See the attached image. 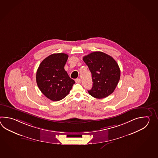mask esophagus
I'll list each match as a JSON object with an SVG mask.
<instances>
[{
  "instance_id": "obj_1",
  "label": "esophagus",
  "mask_w": 158,
  "mask_h": 158,
  "mask_svg": "<svg viewBox=\"0 0 158 158\" xmlns=\"http://www.w3.org/2000/svg\"><path fill=\"white\" fill-rule=\"evenodd\" d=\"M75 82H76V83H81V80L80 78H77V79L75 80Z\"/></svg>"
}]
</instances>
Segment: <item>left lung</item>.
I'll return each mask as SVG.
<instances>
[{
	"label": "left lung",
	"instance_id": "1",
	"mask_svg": "<svg viewBox=\"0 0 158 158\" xmlns=\"http://www.w3.org/2000/svg\"><path fill=\"white\" fill-rule=\"evenodd\" d=\"M83 60L91 73L92 97L102 99L114 91L120 78V70L114 59L103 52L96 51L85 56Z\"/></svg>",
	"mask_w": 158,
	"mask_h": 158
}]
</instances>
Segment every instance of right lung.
I'll use <instances>...</instances> for the list:
<instances>
[{
	"label": "right lung",
	"instance_id": "1",
	"mask_svg": "<svg viewBox=\"0 0 158 158\" xmlns=\"http://www.w3.org/2000/svg\"><path fill=\"white\" fill-rule=\"evenodd\" d=\"M68 58V55L64 53L52 54L41 62L37 69V85L40 91L51 101L63 99L75 84L64 69Z\"/></svg>",
	"mask_w": 158,
	"mask_h": 158
}]
</instances>
